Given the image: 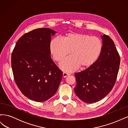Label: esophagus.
Segmentation results:
<instances>
[{
	"label": "esophagus",
	"instance_id": "obj_1",
	"mask_svg": "<svg viewBox=\"0 0 128 128\" xmlns=\"http://www.w3.org/2000/svg\"><path fill=\"white\" fill-rule=\"evenodd\" d=\"M69 75H70V74H69V73L65 72H63V77H66L67 76H69Z\"/></svg>",
	"mask_w": 128,
	"mask_h": 128
}]
</instances>
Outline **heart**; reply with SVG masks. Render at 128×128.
<instances>
[{
  "label": "heart",
  "mask_w": 128,
  "mask_h": 128,
  "mask_svg": "<svg viewBox=\"0 0 128 128\" xmlns=\"http://www.w3.org/2000/svg\"><path fill=\"white\" fill-rule=\"evenodd\" d=\"M103 48L100 38L89 34L71 32L64 36V40L54 38L50 42V51L53 59L60 62L70 51L71 56L60 64L62 70L73 72L80 66L88 68L97 61Z\"/></svg>",
  "instance_id": "b5f03b06"
}]
</instances>
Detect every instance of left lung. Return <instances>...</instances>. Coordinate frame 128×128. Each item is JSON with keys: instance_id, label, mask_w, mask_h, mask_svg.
Returning a JSON list of instances; mask_svg holds the SVG:
<instances>
[{"instance_id": "obj_1", "label": "left lung", "mask_w": 128, "mask_h": 128, "mask_svg": "<svg viewBox=\"0 0 128 128\" xmlns=\"http://www.w3.org/2000/svg\"><path fill=\"white\" fill-rule=\"evenodd\" d=\"M103 48L98 59L86 70L75 73L76 96L83 102L94 103L102 100L114 87L120 64L119 54L111 38L102 36Z\"/></svg>"}]
</instances>
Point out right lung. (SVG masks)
I'll use <instances>...</instances> for the list:
<instances>
[{
  "label": "right lung",
  "mask_w": 128,
  "mask_h": 128,
  "mask_svg": "<svg viewBox=\"0 0 128 128\" xmlns=\"http://www.w3.org/2000/svg\"><path fill=\"white\" fill-rule=\"evenodd\" d=\"M56 33L49 28H39L24 34L12 53L11 64L18 87L26 97L45 102L54 95L62 72L51 58V36Z\"/></svg>",
  "instance_id": "obj_1"
}]
</instances>
